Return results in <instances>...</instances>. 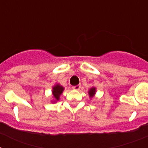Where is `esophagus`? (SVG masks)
<instances>
[{
  "label": "esophagus",
  "mask_w": 148,
  "mask_h": 148,
  "mask_svg": "<svg viewBox=\"0 0 148 148\" xmlns=\"http://www.w3.org/2000/svg\"><path fill=\"white\" fill-rule=\"evenodd\" d=\"M80 88H81L80 84H78V85H76V86H73V89L75 90H80Z\"/></svg>",
  "instance_id": "esophagus-1"
}]
</instances>
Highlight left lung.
Here are the masks:
<instances>
[{
    "mask_svg": "<svg viewBox=\"0 0 148 148\" xmlns=\"http://www.w3.org/2000/svg\"><path fill=\"white\" fill-rule=\"evenodd\" d=\"M95 91H96V90H95V87H92V88H90V90L88 91L89 96H90V98L93 97L94 95L95 94Z\"/></svg>",
    "mask_w": 148,
    "mask_h": 148,
    "instance_id": "8db88e82",
    "label": "left lung"
}]
</instances>
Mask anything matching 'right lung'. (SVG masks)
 Segmentation results:
<instances>
[{
    "instance_id": "1",
    "label": "right lung",
    "mask_w": 148,
    "mask_h": 148,
    "mask_svg": "<svg viewBox=\"0 0 148 148\" xmlns=\"http://www.w3.org/2000/svg\"><path fill=\"white\" fill-rule=\"evenodd\" d=\"M64 90V88L61 85H60V84H56V85H55L53 87V91H52V92H53V95L55 99L54 102L59 100L60 95H61Z\"/></svg>"
}]
</instances>
